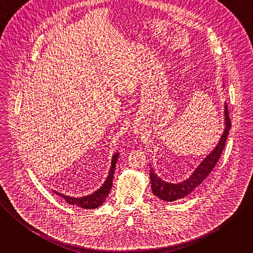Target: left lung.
Returning <instances> with one entry per match:
<instances>
[{"mask_svg":"<svg viewBox=\"0 0 253 253\" xmlns=\"http://www.w3.org/2000/svg\"><path fill=\"white\" fill-rule=\"evenodd\" d=\"M225 125L226 128L224 130V133L218 143V145L210 153L203 162L197 167V169L194 171V173L185 181L177 184L168 183L161 180L153 171V169H150V181L152 186V191L154 195L159 197L160 199L164 201H174L176 199H181L193 192L203 181L205 178L211 173V171L214 169V167L217 164L218 160L220 159V156L223 152V149L225 147V144L227 141V137L229 134V130L231 128V121L228 115V109L227 106H225Z\"/></svg>","mask_w":253,"mask_h":253,"instance_id":"8db88e82","label":"left lung"}]
</instances>
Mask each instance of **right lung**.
Listing matches in <instances>:
<instances>
[{
	"label": "right lung",
	"mask_w": 253,
	"mask_h": 253,
	"mask_svg": "<svg viewBox=\"0 0 253 253\" xmlns=\"http://www.w3.org/2000/svg\"><path fill=\"white\" fill-rule=\"evenodd\" d=\"M118 158H119V154L116 153L112 158V165L110 168V172H109V174H108V177L106 179L105 183L103 184V186L101 188H99L93 194L84 196V197H80V198H75V197H70V196L58 193V192H56V193L58 195L62 196L69 204H72V205H77V206L83 207L85 209H94V208L99 207L105 201L106 197L109 195L110 190L112 188L113 175H114V171H115V167H116Z\"/></svg>",
	"instance_id": "1"
}]
</instances>
